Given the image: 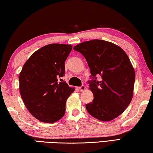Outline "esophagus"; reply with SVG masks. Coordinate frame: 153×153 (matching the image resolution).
Instances as JSON below:
<instances>
[{
	"instance_id": "esophagus-1",
	"label": "esophagus",
	"mask_w": 153,
	"mask_h": 153,
	"mask_svg": "<svg viewBox=\"0 0 153 153\" xmlns=\"http://www.w3.org/2000/svg\"><path fill=\"white\" fill-rule=\"evenodd\" d=\"M85 89H86V87L85 85H82V86L79 87V89L80 90V91H84L85 90Z\"/></svg>"
}]
</instances>
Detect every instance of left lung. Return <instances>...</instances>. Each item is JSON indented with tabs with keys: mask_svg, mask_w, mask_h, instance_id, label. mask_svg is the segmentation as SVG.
I'll return each instance as SVG.
<instances>
[{
	"mask_svg": "<svg viewBox=\"0 0 153 153\" xmlns=\"http://www.w3.org/2000/svg\"><path fill=\"white\" fill-rule=\"evenodd\" d=\"M74 49L86 59L95 80L89 82L93 102L87 112L102 121L116 119L131 102L135 82L134 68L126 52L112 42L94 39L79 43ZM100 74V82L95 76Z\"/></svg>",
	"mask_w": 153,
	"mask_h": 153,
	"instance_id": "obj_1",
	"label": "left lung"
}]
</instances>
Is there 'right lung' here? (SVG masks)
<instances>
[{
	"label": "right lung",
	"instance_id": "1",
	"mask_svg": "<svg viewBox=\"0 0 153 153\" xmlns=\"http://www.w3.org/2000/svg\"><path fill=\"white\" fill-rule=\"evenodd\" d=\"M71 45L49 44L33 53L19 76V91L25 106L40 121L53 123L64 117L66 102L74 87L58 79L65 74V61ZM61 80V79H60Z\"/></svg>",
	"mask_w": 153,
	"mask_h": 153
}]
</instances>
